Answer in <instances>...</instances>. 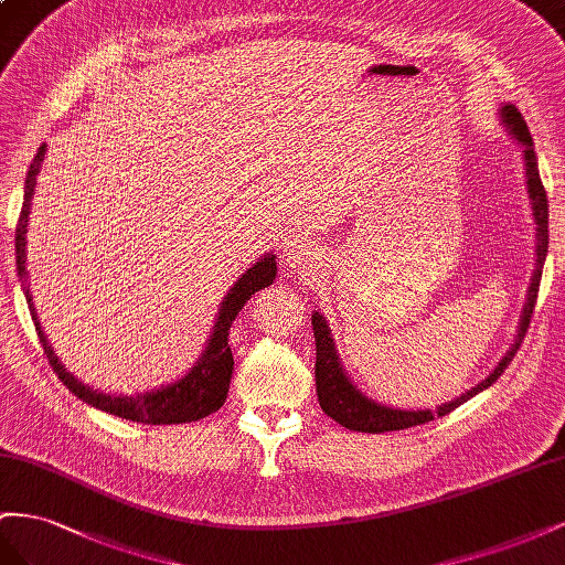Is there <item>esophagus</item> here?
<instances>
[{
    "label": "esophagus",
    "mask_w": 565,
    "mask_h": 565,
    "mask_svg": "<svg viewBox=\"0 0 565 565\" xmlns=\"http://www.w3.org/2000/svg\"><path fill=\"white\" fill-rule=\"evenodd\" d=\"M284 255H286V265L288 267H302L308 263H315L319 248L315 246V241L308 236H291L286 241L284 246Z\"/></svg>",
    "instance_id": "esophagus-1"
}]
</instances>
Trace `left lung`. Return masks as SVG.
I'll list each match as a JSON object with an SVG mask.
<instances>
[{
	"label": "left lung",
	"mask_w": 565,
	"mask_h": 565,
	"mask_svg": "<svg viewBox=\"0 0 565 565\" xmlns=\"http://www.w3.org/2000/svg\"><path fill=\"white\" fill-rule=\"evenodd\" d=\"M497 118H499V125L504 127V132L523 149L521 153H523V170H525V189H527L530 207H533V220L537 224L535 227V269H533V277H530V286H527L525 302L521 310L519 329H515V335H513V343L502 354V360L494 364L492 372L478 385H473L471 391H466L449 402H443V405H438L435 409H402V407L383 405V402H376L374 397L362 393L360 385L354 383L345 372L341 354H338V350H335V341H333V333L329 329L327 317L319 310H315L312 312V329H315V343H317L315 383H317L319 407L324 409V414L331 416L333 422H338L350 430H362V433L402 430L409 426L426 424L433 416L449 414L459 405H463L466 399H471L473 395L490 388V385L504 374V369L511 364L515 350H519L523 343L530 317H533V310H535L542 267L546 260V248H550V203H546V191L540 180L535 143H533V137H530V132H527V125L519 113V108H515L513 104H502L497 108Z\"/></svg>",
	"instance_id": "obj_1"
}]
</instances>
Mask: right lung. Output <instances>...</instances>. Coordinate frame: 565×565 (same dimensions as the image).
Segmentation results:
<instances>
[{"label": "right lung", "mask_w": 565, "mask_h": 565, "mask_svg": "<svg viewBox=\"0 0 565 565\" xmlns=\"http://www.w3.org/2000/svg\"><path fill=\"white\" fill-rule=\"evenodd\" d=\"M46 143L38 149L35 158H32L30 170L25 174V186H23V207L19 217V227H15V269H19V281L23 288V296L28 300V308L35 321V329L40 335V343L44 348V354L50 358V364L54 366L56 376L63 381L66 388L79 397L87 405L102 409L106 414L127 418V422L137 424H151V426H168V424H189L199 422V418L217 412L230 393L232 372H234V358L230 348V329L234 324L236 315L241 308L260 291V288L269 286L277 279V255L265 253L257 257V260L241 274V277L230 286L227 296L222 298L220 310L215 315V324L207 335L205 348L199 354V360L193 362L189 372L180 379H174L160 388L143 391L137 395H110L104 391L89 388L87 383L75 379L66 366L61 364L52 343L46 341V333L42 331L40 317L35 305H32V294L28 284V222L32 211V196H35L38 186V174L44 163Z\"/></svg>", "instance_id": "obj_1"}]
</instances>
